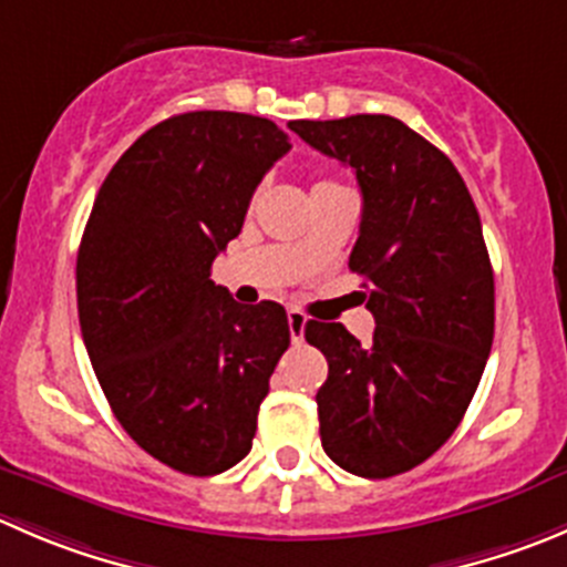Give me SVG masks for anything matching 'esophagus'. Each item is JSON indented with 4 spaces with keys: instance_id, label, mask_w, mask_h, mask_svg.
<instances>
[{
    "instance_id": "esophagus-1",
    "label": "esophagus",
    "mask_w": 567,
    "mask_h": 567,
    "mask_svg": "<svg viewBox=\"0 0 567 567\" xmlns=\"http://www.w3.org/2000/svg\"><path fill=\"white\" fill-rule=\"evenodd\" d=\"M305 327H307L305 312L288 310V329H290V340H293V343H301V340H305Z\"/></svg>"
}]
</instances>
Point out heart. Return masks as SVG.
I'll return each instance as SVG.
<instances>
[{
    "label": "heart",
    "mask_w": 567,
    "mask_h": 567,
    "mask_svg": "<svg viewBox=\"0 0 567 567\" xmlns=\"http://www.w3.org/2000/svg\"><path fill=\"white\" fill-rule=\"evenodd\" d=\"M318 185H329V183H318Z\"/></svg>",
    "instance_id": "b5f03b06"
}]
</instances>
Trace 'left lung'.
I'll return each instance as SVG.
<instances>
[{
  "mask_svg": "<svg viewBox=\"0 0 567 567\" xmlns=\"http://www.w3.org/2000/svg\"><path fill=\"white\" fill-rule=\"evenodd\" d=\"M312 150L357 174L360 238L349 268L377 329L360 343L343 323L307 321L323 351L321 446L365 480L430 460L480 388L496 327L482 221L454 163L393 115L290 121Z\"/></svg>",
  "mask_w": 567,
  "mask_h": 567,
  "instance_id": "8db88e82",
  "label": "left lung"
}]
</instances>
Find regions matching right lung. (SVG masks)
<instances>
[{
    "instance_id": "1",
    "label": "right lung",
    "mask_w": 567,
    "mask_h": 567,
    "mask_svg": "<svg viewBox=\"0 0 567 567\" xmlns=\"http://www.w3.org/2000/svg\"><path fill=\"white\" fill-rule=\"evenodd\" d=\"M288 150L260 115H172L110 168L82 233L76 310L93 371L126 435L179 474L216 476L251 452L290 346L282 305L244 307L210 279Z\"/></svg>"
}]
</instances>
